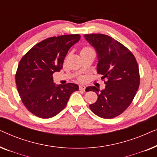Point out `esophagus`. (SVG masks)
I'll list each match as a JSON object with an SVG mask.
<instances>
[{"instance_id":"34e87169","label":"esophagus","mask_w":157,"mask_h":157,"mask_svg":"<svg viewBox=\"0 0 157 157\" xmlns=\"http://www.w3.org/2000/svg\"><path fill=\"white\" fill-rule=\"evenodd\" d=\"M79 89H80L81 91H85L86 86L84 85H80L79 86Z\"/></svg>"}]
</instances>
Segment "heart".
<instances>
[{"label": "heart", "mask_w": 157, "mask_h": 157, "mask_svg": "<svg viewBox=\"0 0 157 157\" xmlns=\"http://www.w3.org/2000/svg\"><path fill=\"white\" fill-rule=\"evenodd\" d=\"M89 49H91L90 48H88V47H85V48H83L82 51H85V50H89ZM81 79H82V78H81Z\"/></svg>", "instance_id": "heart-1"}]
</instances>
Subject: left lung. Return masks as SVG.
<instances>
[{"label": "left lung", "mask_w": 157, "mask_h": 157, "mask_svg": "<svg viewBox=\"0 0 157 157\" xmlns=\"http://www.w3.org/2000/svg\"><path fill=\"white\" fill-rule=\"evenodd\" d=\"M84 38L97 53V73L102 75L106 84L100 91L89 86L97 101L89 107L92 112L103 119H112L124 112L132 102L140 83L139 66L133 53L121 43L101 33L86 34Z\"/></svg>", "instance_id": "left-lung-1"}]
</instances>
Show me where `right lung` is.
Here are the masks:
<instances>
[{
	"label": "right lung",
	"instance_id": "obj_1",
	"mask_svg": "<svg viewBox=\"0 0 157 157\" xmlns=\"http://www.w3.org/2000/svg\"><path fill=\"white\" fill-rule=\"evenodd\" d=\"M80 38L79 34L46 38L21 59L16 74L17 89L24 106L36 117H55L65 108L73 92L78 91V86L73 83L56 86L53 74L63 68L68 50Z\"/></svg>",
	"mask_w": 157,
	"mask_h": 157
}]
</instances>
